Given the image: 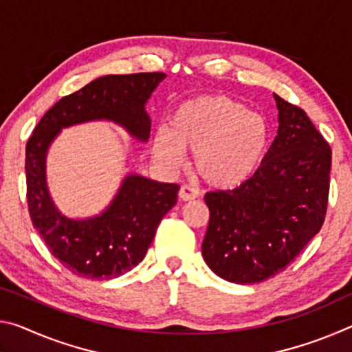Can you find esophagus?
<instances>
[{
  "instance_id": "34e87169",
  "label": "esophagus",
  "mask_w": 352,
  "mask_h": 352,
  "mask_svg": "<svg viewBox=\"0 0 352 352\" xmlns=\"http://www.w3.org/2000/svg\"><path fill=\"white\" fill-rule=\"evenodd\" d=\"M199 195H200L199 190L195 189V188H192V186H188V184H184V186H182L180 190H178V197H180L184 201L197 199Z\"/></svg>"
}]
</instances>
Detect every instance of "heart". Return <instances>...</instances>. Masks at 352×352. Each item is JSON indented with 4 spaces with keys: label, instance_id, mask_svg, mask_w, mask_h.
<instances>
[{
    "label": "heart",
    "instance_id": "1",
    "mask_svg": "<svg viewBox=\"0 0 352 352\" xmlns=\"http://www.w3.org/2000/svg\"><path fill=\"white\" fill-rule=\"evenodd\" d=\"M269 124L258 113L223 94L184 100L168 129L153 136V158L175 169L182 151H192L190 164L200 180L220 189L237 188L252 177L269 146Z\"/></svg>",
    "mask_w": 352,
    "mask_h": 352
}]
</instances>
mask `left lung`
<instances>
[{
  "instance_id": "left-lung-1",
  "label": "left lung",
  "mask_w": 352,
  "mask_h": 352,
  "mask_svg": "<svg viewBox=\"0 0 352 352\" xmlns=\"http://www.w3.org/2000/svg\"><path fill=\"white\" fill-rule=\"evenodd\" d=\"M278 135L252 178L206 192L210 223L201 243L208 267L236 284L283 272L324 222L332 152L305 110L273 94Z\"/></svg>"
}]
</instances>
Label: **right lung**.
Here are the masks:
<instances>
[{
    "instance_id": "obj_1",
    "label": "right lung",
    "mask_w": 352,
    "mask_h": 352,
    "mask_svg": "<svg viewBox=\"0 0 352 352\" xmlns=\"http://www.w3.org/2000/svg\"><path fill=\"white\" fill-rule=\"evenodd\" d=\"M164 73L110 74L62 98L40 119L26 144L28 206L34 228L50 252L74 275L111 279L144 259L166 212L177 204L180 186L127 174L105 210L71 219L52 200L46 182V155L62 129L91 121L118 124L132 138L147 142L151 118L146 104Z\"/></svg>"
}]
</instances>
